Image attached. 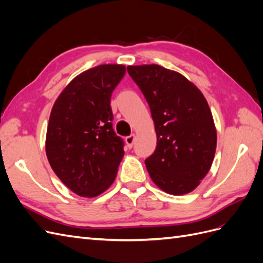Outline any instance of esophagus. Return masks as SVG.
Masks as SVG:
<instances>
[{
    "label": "esophagus",
    "mask_w": 263,
    "mask_h": 263,
    "mask_svg": "<svg viewBox=\"0 0 263 263\" xmlns=\"http://www.w3.org/2000/svg\"><path fill=\"white\" fill-rule=\"evenodd\" d=\"M135 138H136V135H135V134H132L130 136L126 137L125 141H126L127 146H128V148H132V147H133V145H134V141H135Z\"/></svg>",
    "instance_id": "obj_1"
}]
</instances>
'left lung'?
Masks as SVG:
<instances>
[{
  "label": "left lung",
  "mask_w": 263,
  "mask_h": 263,
  "mask_svg": "<svg viewBox=\"0 0 263 263\" xmlns=\"http://www.w3.org/2000/svg\"><path fill=\"white\" fill-rule=\"evenodd\" d=\"M148 102L157 135L146 166L155 184L172 195L194 191L209 173L217 133L209 103L187 79L159 65L127 67Z\"/></svg>",
  "instance_id": "obj_1"
}]
</instances>
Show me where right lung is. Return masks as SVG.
<instances>
[{
    "label": "right lung",
    "instance_id": "1",
    "mask_svg": "<svg viewBox=\"0 0 263 263\" xmlns=\"http://www.w3.org/2000/svg\"><path fill=\"white\" fill-rule=\"evenodd\" d=\"M124 65H100L77 76L53 103L46 155L53 172L79 196H99L113 184L124 157L113 130L110 97Z\"/></svg>",
    "mask_w": 263,
    "mask_h": 263
}]
</instances>
